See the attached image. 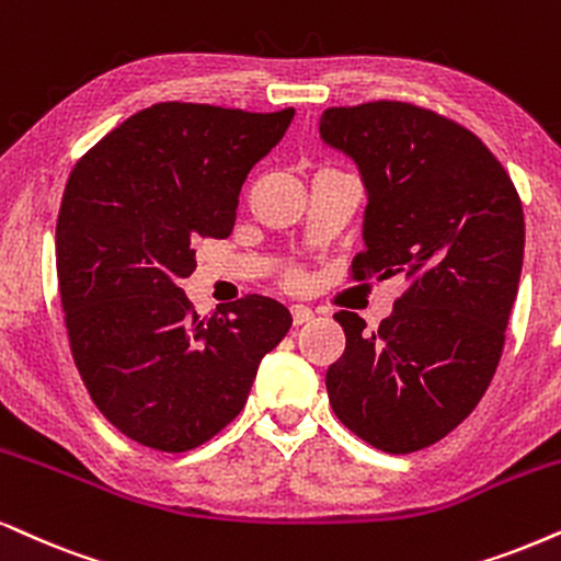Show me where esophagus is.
I'll return each instance as SVG.
<instances>
[{
    "instance_id": "esophagus-1",
    "label": "esophagus",
    "mask_w": 561,
    "mask_h": 561,
    "mask_svg": "<svg viewBox=\"0 0 561 561\" xmlns=\"http://www.w3.org/2000/svg\"><path fill=\"white\" fill-rule=\"evenodd\" d=\"M289 313H293V323L295 325L308 323L310 318H313V310H310L308 305H293V308H289Z\"/></svg>"
}]
</instances>
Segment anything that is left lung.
Returning a JSON list of instances; mask_svg holds the SVG:
<instances>
[{"mask_svg":"<svg viewBox=\"0 0 561 561\" xmlns=\"http://www.w3.org/2000/svg\"><path fill=\"white\" fill-rule=\"evenodd\" d=\"M318 129L367 191L354 279H409L378 331L333 316L346 350L325 373L329 401L378 450H422L477 409L497 370L526 245L520 196L477 134L420 105L329 108Z\"/></svg>","mask_w":561,"mask_h":561,"instance_id":"8db88e82","label":"left lung"}]
</instances>
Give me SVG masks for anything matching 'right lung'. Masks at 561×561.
<instances>
[{"mask_svg": "<svg viewBox=\"0 0 561 561\" xmlns=\"http://www.w3.org/2000/svg\"><path fill=\"white\" fill-rule=\"evenodd\" d=\"M295 108L158 103L77 162L56 219L69 346L90 399L147 448H198L243 409L293 316L272 297L196 316L181 279L196 243L228 238L243 181Z\"/></svg>", "mask_w": 561, "mask_h": 561, "instance_id": "add662e5", "label": "right lung"}]
</instances>
